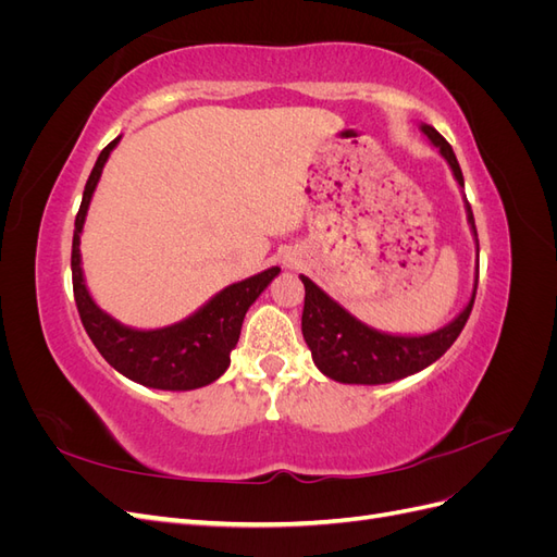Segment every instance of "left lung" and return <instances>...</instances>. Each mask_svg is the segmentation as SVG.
<instances>
[{"mask_svg": "<svg viewBox=\"0 0 557 557\" xmlns=\"http://www.w3.org/2000/svg\"><path fill=\"white\" fill-rule=\"evenodd\" d=\"M418 127L434 148H440L442 158L448 162L453 178L458 181V188L462 193L465 178L450 144L432 125L420 123ZM465 213L476 244L474 290H471L465 309L455 315L450 323H446L444 327L434 332H428V334L381 332L372 325L362 323V320H358L348 309H344L339 301L332 299L309 276L299 274L307 290L305 311H301V334H305V342L311 348V358L320 372L339 383L381 385V383H393V381L423 372L425 367H430L432 362H436L444 356V352L453 346V342L460 336L476 297L479 239H476L474 213H471L467 197H465Z\"/></svg>", "mask_w": 557, "mask_h": 557, "instance_id": "left-lung-1", "label": "left lung"}]
</instances>
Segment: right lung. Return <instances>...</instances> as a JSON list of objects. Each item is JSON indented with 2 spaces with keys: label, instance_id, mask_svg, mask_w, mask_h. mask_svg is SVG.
Instances as JSON below:
<instances>
[{
  "label": "right lung",
  "instance_id": "obj_1",
  "mask_svg": "<svg viewBox=\"0 0 557 557\" xmlns=\"http://www.w3.org/2000/svg\"><path fill=\"white\" fill-rule=\"evenodd\" d=\"M117 141L121 137L113 139L99 153L86 190H83V201L74 223L72 281L81 323L97 350L102 352V358L129 381L156 387V391H197V387H205L227 372L230 352L239 342L246 311L264 293L267 285L281 274V267H269L256 276L227 285L188 318L156 330L129 327L104 309H99L88 290L86 276H83L78 246L95 188Z\"/></svg>",
  "mask_w": 557,
  "mask_h": 557
}]
</instances>
